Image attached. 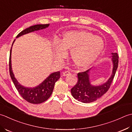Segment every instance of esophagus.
I'll return each instance as SVG.
<instances>
[{"label": "esophagus", "instance_id": "obj_1", "mask_svg": "<svg viewBox=\"0 0 132 132\" xmlns=\"http://www.w3.org/2000/svg\"><path fill=\"white\" fill-rule=\"evenodd\" d=\"M69 74H71V72L69 71H66L65 72H64L63 73V76H68V75H69Z\"/></svg>", "mask_w": 132, "mask_h": 132}]
</instances>
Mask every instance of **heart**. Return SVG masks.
<instances>
[{"label": "heart", "mask_w": 132, "mask_h": 132, "mask_svg": "<svg viewBox=\"0 0 132 132\" xmlns=\"http://www.w3.org/2000/svg\"><path fill=\"white\" fill-rule=\"evenodd\" d=\"M104 40L84 31H71L64 33L60 40V45L56 44L57 57H62L64 50L71 51V57L76 65L81 68L90 65L103 52Z\"/></svg>", "instance_id": "heart-1"}]
</instances>
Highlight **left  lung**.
Segmentation results:
<instances>
[{"label":"left lung","instance_id":"8db88e82","mask_svg":"<svg viewBox=\"0 0 132 132\" xmlns=\"http://www.w3.org/2000/svg\"><path fill=\"white\" fill-rule=\"evenodd\" d=\"M112 62L113 64L112 74L109 79L105 84L99 86H93L89 81V69L77 73L78 81L71 89L72 96L79 101L84 103H92L104 95L111 87L116 72L119 64V55L112 53Z\"/></svg>","mask_w":132,"mask_h":132}]
</instances>
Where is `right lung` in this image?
<instances>
[{
  "mask_svg": "<svg viewBox=\"0 0 132 132\" xmlns=\"http://www.w3.org/2000/svg\"><path fill=\"white\" fill-rule=\"evenodd\" d=\"M49 25L50 24H37L31 26L20 32L18 35L16 37L29 33V32L44 29L48 27ZM11 49L10 50L9 59V70L10 76L20 96L25 100L31 104H40L47 100L50 98L51 95H52L55 82L60 79V72H56L51 74L42 84H40L36 87L32 88L24 87L18 82L17 80L15 79L14 75L13 73L11 68Z\"/></svg>",
  "mask_w": 132,
  "mask_h": 132,
  "instance_id": "obj_1",
  "label": "right lung"
}]
</instances>
